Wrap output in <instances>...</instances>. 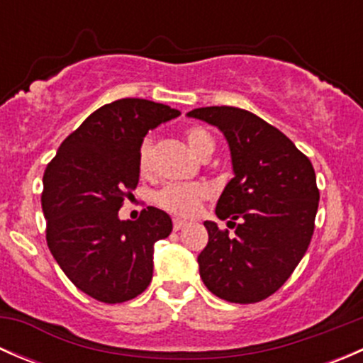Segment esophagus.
<instances>
[{"mask_svg": "<svg viewBox=\"0 0 363 363\" xmlns=\"http://www.w3.org/2000/svg\"><path fill=\"white\" fill-rule=\"evenodd\" d=\"M184 226H186V223L182 221V219H177V218L174 219V230H175V232L182 230V228H184Z\"/></svg>", "mask_w": 363, "mask_h": 363, "instance_id": "34e87169", "label": "esophagus"}]
</instances>
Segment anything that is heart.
<instances>
[{
  "instance_id": "1",
  "label": "heart",
  "mask_w": 363,
  "mask_h": 363,
  "mask_svg": "<svg viewBox=\"0 0 363 363\" xmlns=\"http://www.w3.org/2000/svg\"><path fill=\"white\" fill-rule=\"evenodd\" d=\"M186 142L199 158L207 160L214 152L216 142L208 131L203 128L193 126L188 128L184 133ZM152 144L151 137H145L138 147V168L142 174H149L152 168ZM208 196V188L200 182H189V184H167L155 195V202L164 211L172 212L181 218H193L199 214L203 200Z\"/></svg>"
}]
</instances>
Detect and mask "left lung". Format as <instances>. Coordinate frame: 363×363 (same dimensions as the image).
Wrapping results in <instances>:
<instances>
[{
    "mask_svg": "<svg viewBox=\"0 0 363 363\" xmlns=\"http://www.w3.org/2000/svg\"><path fill=\"white\" fill-rule=\"evenodd\" d=\"M225 133L235 177L205 221L208 242L199 255L200 277L219 298L255 303L274 295L306 255L314 232L320 189L313 163L276 126L237 107H202L188 113Z\"/></svg>",
    "mask_w": 363,
    "mask_h": 363,
    "instance_id": "8db88e82",
    "label": "left lung"
}]
</instances>
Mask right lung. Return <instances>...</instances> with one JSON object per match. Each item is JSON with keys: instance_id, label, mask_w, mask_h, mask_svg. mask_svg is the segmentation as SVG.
Masks as SVG:
<instances>
[{"instance_id": "1", "label": "right lung", "mask_w": 363, "mask_h": 363, "mask_svg": "<svg viewBox=\"0 0 363 363\" xmlns=\"http://www.w3.org/2000/svg\"><path fill=\"white\" fill-rule=\"evenodd\" d=\"M179 113L142 98L112 101L69 133L47 164V246L68 279L100 302H126L151 283L155 242L170 235V216L147 207L137 221H121L117 212L138 184L145 133Z\"/></svg>"}]
</instances>
